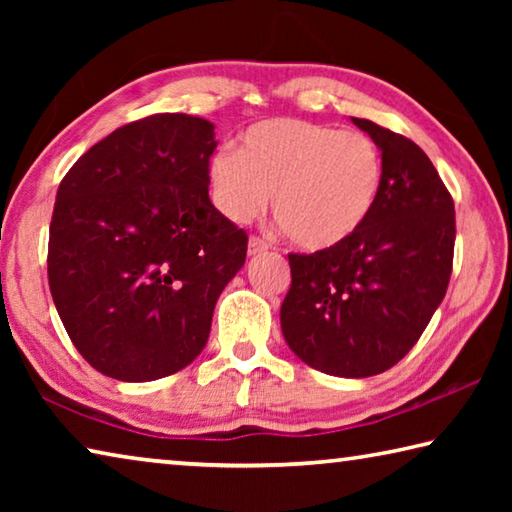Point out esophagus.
I'll return each mask as SVG.
<instances>
[{"instance_id": "1", "label": "esophagus", "mask_w": 512, "mask_h": 512, "mask_svg": "<svg viewBox=\"0 0 512 512\" xmlns=\"http://www.w3.org/2000/svg\"><path fill=\"white\" fill-rule=\"evenodd\" d=\"M271 248V244H268V241H264L262 237H250L248 239V255H259V253H264V250H268Z\"/></svg>"}]
</instances>
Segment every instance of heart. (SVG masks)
I'll return each mask as SVG.
<instances>
[{
    "mask_svg": "<svg viewBox=\"0 0 512 512\" xmlns=\"http://www.w3.org/2000/svg\"><path fill=\"white\" fill-rule=\"evenodd\" d=\"M219 210L235 223L264 212L291 244L341 246L368 221L384 185V160L370 135L302 119H266L241 135V149H219L210 164Z\"/></svg>",
    "mask_w": 512,
    "mask_h": 512,
    "instance_id": "heart-1",
    "label": "heart"
}]
</instances>
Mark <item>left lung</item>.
Here are the masks:
<instances>
[{"mask_svg":"<svg viewBox=\"0 0 512 512\" xmlns=\"http://www.w3.org/2000/svg\"><path fill=\"white\" fill-rule=\"evenodd\" d=\"M381 151L384 185L368 221L341 246L289 255L280 309L296 357L334 377H370L406 357L445 298L454 201L409 137L352 117Z\"/></svg>","mask_w":512,"mask_h":512,"instance_id":"8db88e82","label":"left lung"}]
</instances>
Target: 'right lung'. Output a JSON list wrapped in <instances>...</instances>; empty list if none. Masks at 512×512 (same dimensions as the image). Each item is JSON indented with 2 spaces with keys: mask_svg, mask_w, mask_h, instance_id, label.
Here are the masks:
<instances>
[{
  "mask_svg": "<svg viewBox=\"0 0 512 512\" xmlns=\"http://www.w3.org/2000/svg\"><path fill=\"white\" fill-rule=\"evenodd\" d=\"M207 119L162 112L117 128L60 180L47 275L81 357L119 381L192 363L248 235L207 194Z\"/></svg>",
  "mask_w": 512,
  "mask_h": 512,
  "instance_id": "right-lung-1",
  "label": "right lung"
}]
</instances>
